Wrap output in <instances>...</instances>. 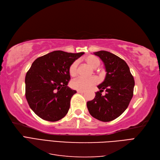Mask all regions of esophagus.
<instances>
[{
    "label": "esophagus",
    "mask_w": 160,
    "mask_h": 160,
    "mask_svg": "<svg viewBox=\"0 0 160 160\" xmlns=\"http://www.w3.org/2000/svg\"><path fill=\"white\" fill-rule=\"evenodd\" d=\"M83 91H80V90H77V93H83Z\"/></svg>",
    "instance_id": "esophagus-1"
}]
</instances>
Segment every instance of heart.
I'll use <instances>...</instances> for the list:
<instances>
[{
  "label": "heart",
  "mask_w": 160,
  "mask_h": 160,
  "mask_svg": "<svg viewBox=\"0 0 160 160\" xmlns=\"http://www.w3.org/2000/svg\"><path fill=\"white\" fill-rule=\"evenodd\" d=\"M85 62L88 63L91 68L96 69L100 65L101 61L98 57L94 55H89L85 58ZM77 67V62L74 61L72 62L69 68V75L71 77H74L76 75V70ZM98 82V79L94 77L90 78H77L72 81L71 83V86L72 89L80 91H85L89 88L91 86L95 84Z\"/></svg>",
  "instance_id": "obj_1"
}]
</instances>
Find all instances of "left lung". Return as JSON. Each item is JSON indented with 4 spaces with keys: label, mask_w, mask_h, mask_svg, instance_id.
<instances>
[{
    "label": "left lung",
    "mask_w": 160,
    "mask_h": 160,
    "mask_svg": "<svg viewBox=\"0 0 160 160\" xmlns=\"http://www.w3.org/2000/svg\"><path fill=\"white\" fill-rule=\"evenodd\" d=\"M103 62L107 72L103 83L98 86L95 98L88 101L91 116L101 122H111L122 115L128 107L133 95L135 81L128 64L113 53L105 51L93 52ZM105 89L106 93H101Z\"/></svg>",
    "instance_id": "1"
}]
</instances>
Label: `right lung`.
Listing matches in <instances>:
<instances>
[{
	"instance_id": "1",
	"label": "right lung",
	"mask_w": 160,
	"mask_h": 160,
	"mask_svg": "<svg viewBox=\"0 0 160 160\" xmlns=\"http://www.w3.org/2000/svg\"><path fill=\"white\" fill-rule=\"evenodd\" d=\"M84 54L55 51L37 58L27 72L25 96L31 109L41 119L57 122L63 118L77 93L67 85L72 62Z\"/></svg>"
}]
</instances>
